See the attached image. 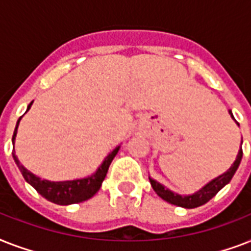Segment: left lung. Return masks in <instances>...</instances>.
<instances>
[{
	"mask_svg": "<svg viewBox=\"0 0 251 251\" xmlns=\"http://www.w3.org/2000/svg\"><path fill=\"white\" fill-rule=\"evenodd\" d=\"M230 116L233 117V114L230 112ZM234 118V117H233ZM242 159V147L238 151V155L236 157V161L233 163V165L228 169V171L224 173V175L219 176L218 178L212 179L211 182H208L204 187H202L201 190L197 191L195 194L193 195H187V197H182V195L175 194V193H172L168 189H165L163 185H160L159 182H156L155 179L150 178V182L152 185V189L155 190L159 197L161 199H164L167 201L168 203H171V204H176V206L179 207H185V208H195V207H199L207 203L210 199H212L215 195L218 194L219 191L222 190L223 187L226 186V183L229 182L232 177L234 176L236 171H237L238 165L241 163Z\"/></svg>",
	"mask_w": 251,
	"mask_h": 251,
	"instance_id": "obj_1",
	"label": "left lung"
}]
</instances>
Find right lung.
Returning a JSON list of instances; mask_svg holds the SVG:
<instances>
[{"label": "right lung", "mask_w": 251, "mask_h": 251, "mask_svg": "<svg viewBox=\"0 0 251 251\" xmlns=\"http://www.w3.org/2000/svg\"><path fill=\"white\" fill-rule=\"evenodd\" d=\"M32 102L29 104L27 110L31 108ZM19 121L21 118L18 120L17 126H15V130H14L13 134V143L14 139H15V135H17V129L18 125H19ZM118 150L114 149L112 152L105 157V160L100 165L96 173L91 177H87L83 179H75V181H65V182H50V181H47V179H40L39 177H36L35 175H32L31 172H28L23 165L21 164V161L18 160V157L15 156V152L13 150V157L14 161L17 163L18 168L21 169L22 175L25 177V179L31 185L32 187L36 189V191L41 197H44L45 199H48L49 202L56 203V204H61V206H68V204H73V203H80L84 202L87 199L92 198L101 186L102 181L105 178L106 172H108V168H109L110 163L113 160V157L117 155Z\"/></svg>", "instance_id": "obj_1"}]
</instances>
